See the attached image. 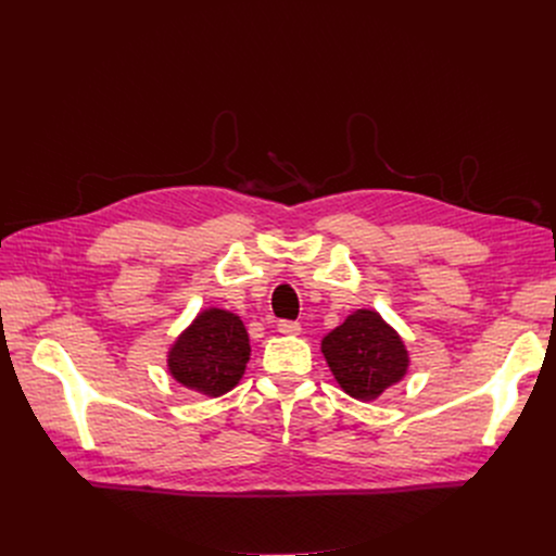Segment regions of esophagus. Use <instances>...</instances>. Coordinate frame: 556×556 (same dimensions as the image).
I'll return each instance as SVG.
<instances>
[{
  "label": "esophagus",
  "instance_id": "34e87169",
  "mask_svg": "<svg viewBox=\"0 0 556 556\" xmlns=\"http://www.w3.org/2000/svg\"><path fill=\"white\" fill-rule=\"evenodd\" d=\"M277 330H279L281 334H290V337H294V334H299V332H301V326H299L296 321H279V324H277Z\"/></svg>",
  "mask_w": 556,
  "mask_h": 556
}]
</instances>
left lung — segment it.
Instances as JSON below:
<instances>
[{"instance_id": "obj_1", "label": "left lung", "mask_w": 556, "mask_h": 556, "mask_svg": "<svg viewBox=\"0 0 556 556\" xmlns=\"http://www.w3.org/2000/svg\"><path fill=\"white\" fill-rule=\"evenodd\" d=\"M339 387L361 403H371L378 395L399 384L409 369L405 341L376 309H356L321 341Z\"/></svg>"}]
</instances>
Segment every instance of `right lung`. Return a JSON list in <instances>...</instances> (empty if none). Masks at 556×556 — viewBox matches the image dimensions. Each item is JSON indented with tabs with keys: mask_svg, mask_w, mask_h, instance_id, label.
Segmentation results:
<instances>
[{
	"mask_svg": "<svg viewBox=\"0 0 556 556\" xmlns=\"http://www.w3.org/2000/svg\"><path fill=\"white\" fill-rule=\"evenodd\" d=\"M249 358L251 341L240 316L206 307L169 348L167 369L182 387L217 399L242 380Z\"/></svg>",
	"mask_w": 556,
	"mask_h": 556,
	"instance_id": "1",
	"label": "right lung"
}]
</instances>
